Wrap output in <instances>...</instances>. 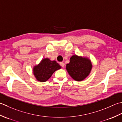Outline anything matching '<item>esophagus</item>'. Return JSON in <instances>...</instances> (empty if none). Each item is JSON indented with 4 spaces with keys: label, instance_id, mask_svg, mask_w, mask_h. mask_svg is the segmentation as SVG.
Masks as SVG:
<instances>
[{
    "label": "esophagus",
    "instance_id": "obj_1",
    "mask_svg": "<svg viewBox=\"0 0 122 122\" xmlns=\"http://www.w3.org/2000/svg\"><path fill=\"white\" fill-rule=\"evenodd\" d=\"M59 64H60V65L62 67H64L65 64H64V63H63V62H61V63H59Z\"/></svg>",
    "mask_w": 122,
    "mask_h": 122
}]
</instances>
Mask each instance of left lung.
Wrapping results in <instances>:
<instances>
[{
  "instance_id": "obj_1",
  "label": "left lung",
  "mask_w": 122,
  "mask_h": 122,
  "mask_svg": "<svg viewBox=\"0 0 122 122\" xmlns=\"http://www.w3.org/2000/svg\"><path fill=\"white\" fill-rule=\"evenodd\" d=\"M92 64L89 59L76 55L72 56L69 63L66 65V70L72 78L76 81H83L90 74Z\"/></svg>"
}]
</instances>
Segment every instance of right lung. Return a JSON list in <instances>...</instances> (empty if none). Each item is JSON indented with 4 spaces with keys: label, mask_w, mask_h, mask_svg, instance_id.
Listing matches in <instances>:
<instances>
[{
    "label": "right lung",
    "mask_w": 122,
    "mask_h": 122,
    "mask_svg": "<svg viewBox=\"0 0 122 122\" xmlns=\"http://www.w3.org/2000/svg\"><path fill=\"white\" fill-rule=\"evenodd\" d=\"M61 68V66L55 61H51L49 58H44L33 68V74L39 81H46L56 71Z\"/></svg>",
    "instance_id": "right-lung-1"
}]
</instances>
